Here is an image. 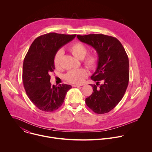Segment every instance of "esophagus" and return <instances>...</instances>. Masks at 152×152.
Returning a JSON list of instances; mask_svg holds the SVG:
<instances>
[{"instance_id": "obj_1", "label": "esophagus", "mask_w": 152, "mask_h": 152, "mask_svg": "<svg viewBox=\"0 0 152 152\" xmlns=\"http://www.w3.org/2000/svg\"><path fill=\"white\" fill-rule=\"evenodd\" d=\"M72 86H73V87H80L82 85H75H75H73Z\"/></svg>"}]
</instances>
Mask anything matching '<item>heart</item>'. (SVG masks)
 Returning a JSON list of instances; mask_svg holds the SVG:
<instances>
[{"instance_id":"obj_1","label":"heart","mask_w":152,"mask_h":152,"mask_svg":"<svg viewBox=\"0 0 152 152\" xmlns=\"http://www.w3.org/2000/svg\"><path fill=\"white\" fill-rule=\"evenodd\" d=\"M69 50L75 57L80 60L83 59L84 64L89 69L94 70L96 68L98 64L97 56L95 54H89L86 56L88 53V49L83 43L80 42L74 43L69 46ZM63 54L62 50H58L55 55L54 63L57 69L60 67ZM88 75V72L87 70L81 68L69 72L66 75V79L70 83L79 84L83 81L84 78L86 77Z\"/></svg>"}]
</instances>
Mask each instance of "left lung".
<instances>
[{"label": "left lung", "instance_id": "8db88e82", "mask_svg": "<svg viewBox=\"0 0 152 152\" xmlns=\"http://www.w3.org/2000/svg\"><path fill=\"white\" fill-rule=\"evenodd\" d=\"M77 37L82 42L92 46L98 57L97 68L91 77L96 85H91L93 92L85 99V103L97 114L108 113L120 102L128 87V56L122 43L116 37L103 34L77 35ZM100 81L104 83L99 84Z\"/></svg>", "mask_w": 152, "mask_h": 152}]
</instances>
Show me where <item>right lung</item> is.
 Instances as JSON below:
<instances>
[{
    "instance_id": "right-lung-1",
    "label": "right lung",
    "mask_w": 152,
    "mask_h": 152,
    "mask_svg": "<svg viewBox=\"0 0 152 152\" xmlns=\"http://www.w3.org/2000/svg\"><path fill=\"white\" fill-rule=\"evenodd\" d=\"M76 35L49 33L40 36L31 43L24 58L23 82L25 91L33 104L42 111L52 112L60 107L67 91L72 88L67 84L51 85L49 75L55 69L54 60L58 50Z\"/></svg>"
}]
</instances>
